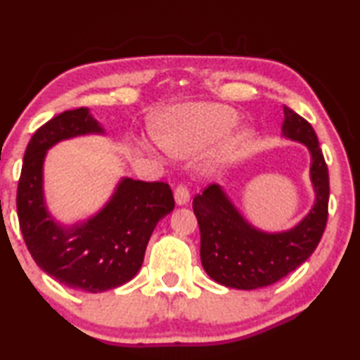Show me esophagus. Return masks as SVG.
Wrapping results in <instances>:
<instances>
[{
    "label": "esophagus",
    "instance_id": "obj_1",
    "mask_svg": "<svg viewBox=\"0 0 360 360\" xmlns=\"http://www.w3.org/2000/svg\"><path fill=\"white\" fill-rule=\"evenodd\" d=\"M174 198H175V205L179 206H185L190 201V193L185 186H176L174 191Z\"/></svg>",
    "mask_w": 360,
    "mask_h": 360
}]
</instances>
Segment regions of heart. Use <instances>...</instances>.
<instances>
[{
  "label": "heart",
  "instance_id": "1",
  "mask_svg": "<svg viewBox=\"0 0 360 360\" xmlns=\"http://www.w3.org/2000/svg\"><path fill=\"white\" fill-rule=\"evenodd\" d=\"M239 122V115L223 105L196 103L172 108L160 117L155 141L162 149L176 157H193L224 139ZM252 137L248 129L228 137L203 167L205 175H219L240 155Z\"/></svg>",
  "mask_w": 360,
  "mask_h": 360
}]
</instances>
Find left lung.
Segmentation results:
<instances>
[{
    "mask_svg": "<svg viewBox=\"0 0 360 360\" xmlns=\"http://www.w3.org/2000/svg\"><path fill=\"white\" fill-rule=\"evenodd\" d=\"M282 136L307 147L311 160L314 201L297 224L274 233L255 228L219 185L208 186L193 200L201 234V265L224 287L255 290L278 282L314 252L326 228L329 175L316 132L308 121L283 106Z\"/></svg>",
    "mask_w": 360,
    "mask_h": 360,
    "instance_id": "8db88e82",
    "label": "left lung"
}]
</instances>
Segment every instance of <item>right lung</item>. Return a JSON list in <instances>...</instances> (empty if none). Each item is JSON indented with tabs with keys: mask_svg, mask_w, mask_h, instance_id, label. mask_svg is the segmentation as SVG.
<instances>
[{
	"mask_svg": "<svg viewBox=\"0 0 360 360\" xmlns=\"http://www.w3.org/2000/svg\"><path fill=\"white\" fill-rule=\"evenodd\" d=\"M91 134L106 136V129L88 108L65 111L39 127L24 152L16 206L24 243L39 267L68 288L101 293L136 277L152 231L175 201L164 181L121 176L95 214L73 224L58 221L44 190L47 150Z\"/></svg>",
	"mask_w": 360,
	"mask_h": 360,
	"instance_id": "obj_1",
	"label": "right lung"
}]
</instances>
